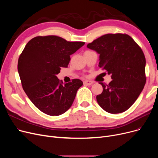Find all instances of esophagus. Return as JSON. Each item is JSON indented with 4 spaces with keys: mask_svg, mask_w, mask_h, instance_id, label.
I'll return each mask as SVG.
<instances>
[{
    "mask_svg": "<svg viewBox=\"0 0 158 158\" xmlns=\"http://www.w3.org/2000/svg\"><path fill=\"white\" fill-rule=\"evenodd\" d=\"M83 83H84V85H86V86H90V85H92L93 82L91 81L86 80V81H85L83 82Z\"/></svg>",
    "mask_w": 158,
    "mask_h": 158,
    "instance_id": "esophagus-1",
    "label": "esophagus"
}]
</instances>
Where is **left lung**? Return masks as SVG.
<instances>
[{
  "instance_id": "1",
  "label": "left lung",
  "mask_w": 158,
  "mask_h": 158,
  "mask_svg": "<svg viewBox=\"0 0 158 158\" xmlns=\"http://www.w3.org/2000/svg\"><path fill=\"white\" fill-rule=\"evenodd\" d=\"M99 56L98 66L113 79L102 86L98 104L110 113L124 112L135 103L146 82L145 57L142 48L126 34H107L88 44Z\"/></svg>"
}]
</instances>
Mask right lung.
Masks as SVG:
<instances>
[{
	"mask_svg": "<svg viewBox=\"0 0 158 158\" xmlns=\"http://www.w3.org/2000/svg\"><path fill=\"white\" fill-rule=\"evenodd\" d=\"M57 36H36L25 47L18 61L22 88L38 110L58 116L67 111L83 83L74 79L68 83L58 79L61 67H67L70 55L85 45Z\"/></svg>",
	"mask_w": 158,
	"mask_h": 158,
	"instance_id": "1",
	"label": "right lung"
}]
</instances>
